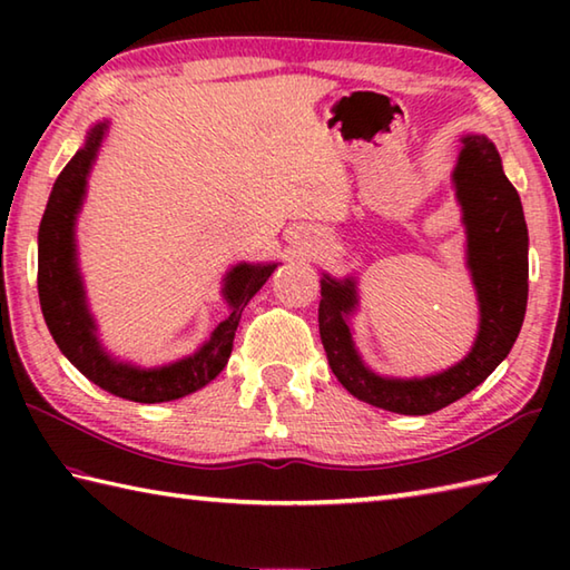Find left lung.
<instances>
[{"instance_id": "left-lung-1", "label": "left lung", "mask_w": 570, "mask_h": 570, "mask_svg": "<svg viewBox=\"0 0 570 570\" xmlns=\"http://www.w3.org/2000/svg\"><path fill=\"white\" fill-rule=\"evenodd\" d=\"M468 227V264L480 301V333L472 353L426 380H384L370 372L353 347L345 316L355 308V284L323 278L318 328L331 370L360 402L396 414L423 416L463 399L510 355L522 331L529 296V235L522 200L502 171L488 137L468 135L453 171Z\"/></svg>"}]
</instances>
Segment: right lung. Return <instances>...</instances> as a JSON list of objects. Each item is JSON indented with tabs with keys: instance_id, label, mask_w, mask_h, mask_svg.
<instances>
[{
	"instance_id": "1",
	"label": "right lung",
	"mask_w": 570,
	"mask_h": 570,
	"mask_svg": "<svg viewBox=\"0 0 570 570\" xmlns=\"http://www.w3.org/2000/svg\"><path fill=\"white\" fill-rule=\"evenodd\" d=\"M102 135L105 125H98L90 131L85 147L72 156L56 178L51 198H48L39 227L41 311L60 353L90 382L115 396L129 399V402H171V399L200 390L223 372L229 353H233L242 311L272 276L276 264H239L227 274L225 298L229 304V318L217 325L210 343H205L200 353L193 357L159 370H137L107 357L92 333L95 325L90 313L85 308L82 284L76 269V242H72V225H76V213L85 193V176H88L95 154H98Z\"/></svg>"
}]
</instances>
